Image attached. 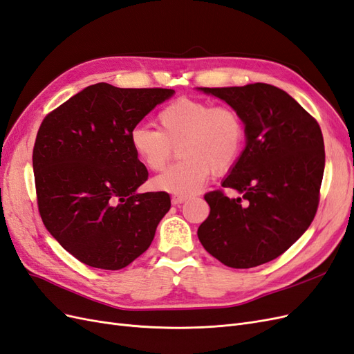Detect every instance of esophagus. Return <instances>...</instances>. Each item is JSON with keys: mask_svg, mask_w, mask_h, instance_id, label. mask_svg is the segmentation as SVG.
Segmentation results:
<instances>
[{"mask_svg": "<svg viewBox=\"0 0 354 354\" xmlns=\"http://www.w3.org/2000/svg\"><path fill=\"white\" fill-rule=\"evenodd\" d=\"M183 202H186V198H183V196H173V199H171V203H173V205H176V207L181 205Z\"/></svg>", "mask_w": 354, "mask_h": 354, "instance_id": "1", "label": "esophagus"}]
</instances>
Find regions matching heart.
<instances>
[{"mask_svg": "<svg viewBox=\"0 0 354 354\" xmlns=\"http://www.w3.org/2000/svg\"><path fill=\"white\" fill-rule=\"evenodd\" d=\"M156 131L136 127L130 146L136 158L149 169L160 171L173 158L180 162L152 180L156 190L176 196H192L211 173L224 174L233 168L245 143V121L229 104L180 97L165 104L155 118Z\"/></svg>", "mask_w": 354, "mask_h": 354, "instance_id": "heart-1", "label": "heart"}]
</instances>
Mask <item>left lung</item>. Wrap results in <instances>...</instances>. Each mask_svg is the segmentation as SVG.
I'll return each mask as SVG.
<instances>
[{
  "mask_svg": "<svg viewBox=\"0 0 354 354\" xmlns=\"http://www.w3.org/2000/svg\"><path fill=\"white\" fill-rule=\"evenodd\" d=\"M236 109L246 146L224 178L223 190L205 194L209 216L198 229L201 243L233 269L269 263L312 224L325 169L324 136L315 118L270 84L201 88Z\"/></svg>",
  "mask_w": 354,
  "mask_h": 354,
  "instance_id": "left-lung-1",
  "label": "left lung"
}]
</instances>
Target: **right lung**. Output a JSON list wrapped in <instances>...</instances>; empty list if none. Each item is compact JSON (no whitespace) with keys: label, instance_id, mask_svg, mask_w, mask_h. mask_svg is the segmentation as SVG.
<instances>
[{"label":"right lung","instance_id":"right-lung-1","mask_svg":"<svg viewBox=\"0 0 354 354\" xmlns=\"http://www.w3.org/2000/svg\"><path fill=\"white\" fill-rule=\"evenodd\" d=\"M173 94L99 82L41 122L32 152L39 216L81 263L120 270L151 246L171 199L167 192H136L149 174L130 133Z\"/></svg>","mask_w":354,"mask_h":354}]
</instances>
